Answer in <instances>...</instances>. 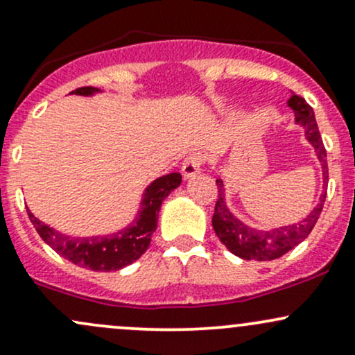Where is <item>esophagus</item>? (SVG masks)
Listing matches in <instances>:
<instances>
[{
  "mask_svg": "<svg viewBox=\"0 0 355 355\" xmlns=\"http://www.w3.org/2000/svg\"><path fill=\"white\" fill-rule=\"evenodd\" d=\"M203 161L205 159L201 154H196V152H194V154H189L188 157L184 159V162H182V167H181L182 176H184L186 179H189V178L196 176V174H200L201 166H203Z\"/></svg>",
  "mask_w": 355,
  "mask_h": 355,
  "instance_id": "34e87169",
  "label": "esophagus"
}]
</instances>
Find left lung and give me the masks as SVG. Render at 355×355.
Wrapping results in <instances>:
<instances>
[{"instance_id": "obj_1", "label": "left lung", "mask_w": 355, "mask_h": 355, "mask_svg": "<svg viewBox=\"0 0 355 355\" xmlns=\"http://www.w3.org/2000/svg\"><path fill=\"white\" fill-rule=\"evenodd\" d=\"M288 105L295 112L296 123L304 128V137L311 144L316 152L320 164H322L323 173V194L320 196L318 205L313 211L296 225H288V227L272 228V230H255V228L247 227L237 216L230 213L225 203L223 181L216 179L218 186V200L215 203V213H213V230L218 235L220 242L230 250L232 254L245 259V261H272V259L281 257L291 249H295L298 243L303 242L313 230L315 223L318 222L320 213L323 209V203L327 198V182H329V164H327V150L322 142L318 125H316L313 108L308 105L298 94H293L288 100Z\"/></svg>"}]
</instances>
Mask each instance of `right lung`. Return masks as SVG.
Here are the masks:
<instances>
[{
    "label": "right lung",
    "mask_w": 355,
    "mask_h": 355,
    "mask_svg": "<svg viewBox=\"0 0 355 355\" xmlns=\"http://www.w3.org/2000/svg\"><path fill=\"white\" fill-rule=\"evenodd\" d=\"M72 93L91 96L94 93H100V89L93 86H85L78 87ZM179 184H181L179 173H171L167 176L155 179L147 186L137 218L133 220L130 227L123 228L116 234L105 235V237H69V235L60 234L40 222L30 209L28 216L42 240L64 259L79 268L110 272V270H118L132 264L146 252L152 234L157 228V216L162 201Z\"/></svg>",
    "instance_id": "add662e5"
}]
</instances>
